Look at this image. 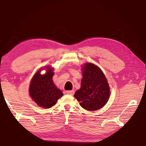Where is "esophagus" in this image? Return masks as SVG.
I'll return each mask as SVG.
<instances>
[{
	"label": "esophagus",
	"mask_w": 146,
	"mask_h": 146,
	"mask_svg": "<svg viewBox=\"0 0 146 146\" xmlns=\"http://www.w3.org/2000/svg\"><path fill=\"white\" fill-rule=\"evenodd\" d=\"M66 94L68 95H73L75 94V91L74 90H69V91H66Z\"/></svg>",
	"instance_id": "esophagus-1"
}]
</instances>
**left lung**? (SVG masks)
<instances>
[{
    "instance_id": "1",
    "label": "left lung",
    "mask_w": 146,
    "mask_h": 146,
    "mask_svg": "<svg viewBox=\"0 0 146 146\" xmlns=\"http://www.w3.org/2000/svg\"><path fill=\"white\" fill-rule=\"evenodd\" d=\"M81 88L74 97L84 109L97 110L103 107L108 100L110 88L102 71L92 63L83 67Z\"/></svg>"
}]
</instances>
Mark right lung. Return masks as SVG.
Wrapping results in <instances>:
<instances>
[{
  "label": "right lung",
  "mask_w": 146,
  "mask_h": 146,
  "mask_svg": "<svg viewBox=\"0 0 146 146\" xmlns=\"http://www.w3.org/2000/svg\"><path fill=\"white\" fill-rule=\"evenodd\" d=\"M40 71L35 74L31 82L29 94L39 107L49 108L54 106L63 94L52 81L53 70L48 69L44 75H41Z\"/></svg>",
  "instance_id": "right-lung-1"
}]
</instances>
